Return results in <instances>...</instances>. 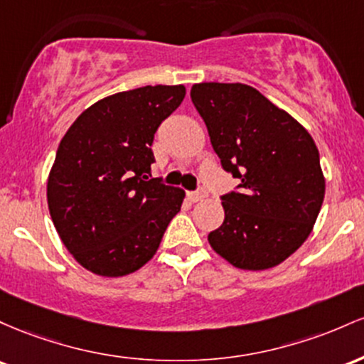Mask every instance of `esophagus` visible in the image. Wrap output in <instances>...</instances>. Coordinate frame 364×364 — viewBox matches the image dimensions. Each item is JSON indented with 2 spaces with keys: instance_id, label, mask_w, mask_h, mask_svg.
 Masks as SVG:
<instances>
[{
  "instance_id": "esophagus-1",
  "label": "esophagus",
  "mask_w": 364,
  "mask_h": 364,
  "mask_svg": "<svg viewBox=\"0 0 364 364\" xmlns=\"http://www.w3.org/2000/svg\"><path fill=\"white\" fill-rule=\"evenodd\" d=\"M208 198V191L204 189V187H199L198 191H196V193H191L189 194V199L193 203H198V201H203V199H206Z\"/></svg>"
}]
</instances>
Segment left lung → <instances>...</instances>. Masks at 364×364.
Masks as SVG:
<instances>
[{"label":"left lung","instance_id":"8db88e82","mask_svg":"<svg viewBox=\"0 0 364 364\" xmlns=\"http://www.w3.org/2000/svg\"><path fill=\"white\" fill-rule=\"evenodd\" d=\"M191 100L223 170L240 181L222 196L225 220L210 246L240 270L277 267L311 234L325 198L313 137L251 85L194 84Z\"/></svg>","mask_w":364,"mask_h":364}]
</instances>
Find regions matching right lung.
<instances>
[{
    "mask_svg": "<svg viewBox=\"0 0 364 364\" xmlns=\"http://www.w3.org/2000/svg\"><path fill=\"white\" fill-rule=\"evenodd\" d=\"M186 96L183 85H146L103 97L77 117L48 177V208L85 270L124 277L153 258L183 193L151 178L154 132Z\"/></svg>",
    "mask_w": 364,
    "mask_h": 364,
    "instance_id": "right-lung-1",
    "label": "right lung"
}]
</instances>
